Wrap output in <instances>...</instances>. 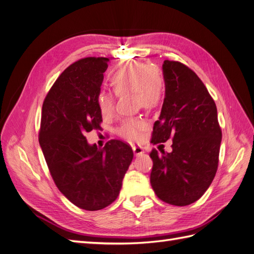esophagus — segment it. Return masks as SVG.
<instances>
[{
    "instance_id": "34e87169",
    "label": "esophagus",
    "mask_w": 254,
    "mask_h": 254,
    "mask_svg": "<svg viewBox=\"0 0 254 254\" xmlns=\"http://www.w3.org/2000/svg\"><path fill=\"white\" fill-rule=\"evenodd\" d=\"M132 150H133V152H134V155L137 157V156H141V155H143V153L145 152L144 151V148L143 147H141V146H133L132 147Z\"/></svg>"
}]
</instances>
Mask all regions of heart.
Instances as JSON below:
<instances>
[{"label":"heart","instance_id":"b5f03b06","mask_svg":"<svg viewBox=\"0 0 254 254\" xmlns=\"http://www.w3.org/2000/svg\"><path fill=\"white\" fill-rule=\"evenodd\" d=\"M110 86L115 95L122 97L131 94L134 107L145 110L155 109L162 103L165 92L164 80L159 72L146 64L130 61L114 70L110 77ZM96 106L104 118L114 113V98L111 94L102 92L96 96ZM145 128L140 119H127L119 128L121 136L129 141H139Z\"/></svg>","mask_w":254,"mask_h":254}]
</instances>
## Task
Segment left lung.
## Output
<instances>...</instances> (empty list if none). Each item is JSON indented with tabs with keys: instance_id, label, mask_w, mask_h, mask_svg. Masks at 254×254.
Listing matches in <instances>:
<instances>
[{
	"instance_id": "1",
	"label": "left lung",
	"mask_w": 254,
	"mask_h": 254,
	"mask_svg": "<svg viewBox=\"0 0 254 254\" xmlns=\"http://www.w3.org/2000/svg\"><path fill=\"white\" fill-rule=\"evenodd\" d=\"M165 97L151 143L173 140V151L150 152V184L161 200L189 205L209 189L217 172L221 129L217 108L194 71L178 61L162 65Z\"/></svg>"
}]
</instances>
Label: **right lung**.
Returning a JSON list of instances; mask_svg holds the SVG:
<instances>
[{"instance_id": "obj_1", "label": "right lung", "mask_w": 254, "mask_h": 254, "mask_svg": "<svg viewBox=\"0 0 254 254\" xmlns=\"http://www.w3.org/2000/svg\"><path fill=\"white\" fill-rule=\"evenodd\" d=\"M108 58L87 57L67 66L45 96L39 143L58 190L76 206L97 211L118 198L133 151L110 140L103 149L86 132L101 128L96 106Z\"/></svg>"}]
</instances>
